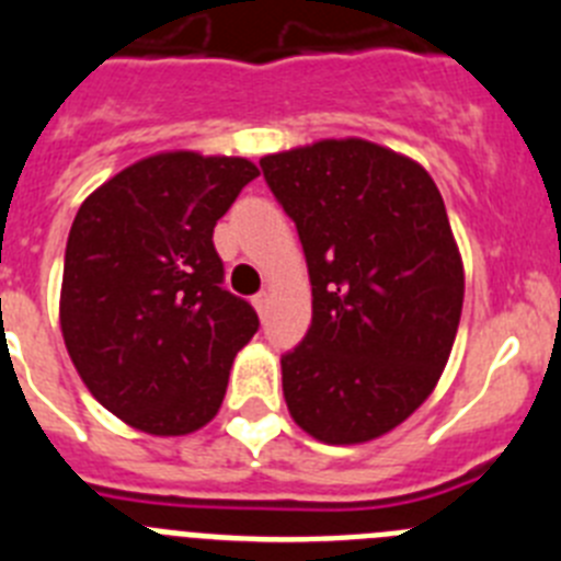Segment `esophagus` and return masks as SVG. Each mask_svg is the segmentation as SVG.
I'll list each match as a JSON object with an SVG mask.
<instances>
[{"label":"esophagus","mask_w":561,"mask_h":561,"mask_svg":"<svg viewBox=\"0 0 561 561\" xmlns=\"http://www.w3.org/2000/svg\"><path fill=\"white\" fill-rule=\"evenodd\" d=\"M252 304H255V309L264 314L266 306H270V291H257V295L252 297Z\"/></svg>","instance_id":"esophagus-1"}]
</instances>
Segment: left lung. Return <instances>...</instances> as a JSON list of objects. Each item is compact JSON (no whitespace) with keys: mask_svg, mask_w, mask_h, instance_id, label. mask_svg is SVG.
Segmentation results:
<instances>
[{"mask_svg":"<svg viewBox=\"0 0 561 561\" xmlns=\"http://www.w3.org/2000/svg\"><path fill=\"white\" fill-rule=\"evenodd\" d=\"M261 171L295 221L311 325L280 356L291 419L325 444L399 427L433 393L463 309V264L438 187L368 140L270 153Z\"/></svg>","mask_w":561,"mask_h":561,"instance_id":"8db88e82","label":"left lung"}]
</instances>
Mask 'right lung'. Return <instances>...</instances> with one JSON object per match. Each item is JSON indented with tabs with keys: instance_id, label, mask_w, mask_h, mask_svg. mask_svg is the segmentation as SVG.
<instances>
[{
	"instance_id": "1",
	"label": "right lung",
	"mask_w": 561,
	"mask_h": 561,
	"mask_svg": "<svg viewBox=\"0 0 561 561\" xmlns=\"http://www.w3.org/2000/svg\"><path fill=\"white\" fill-rule=\"evenodd\" d=\"M255 176L241 157L157 153L98 187L72 221L64 342L92 396L142 433L205 427L261 325L225 289L213 247L216 221Z\"/></svg>"
}]
</instances>
